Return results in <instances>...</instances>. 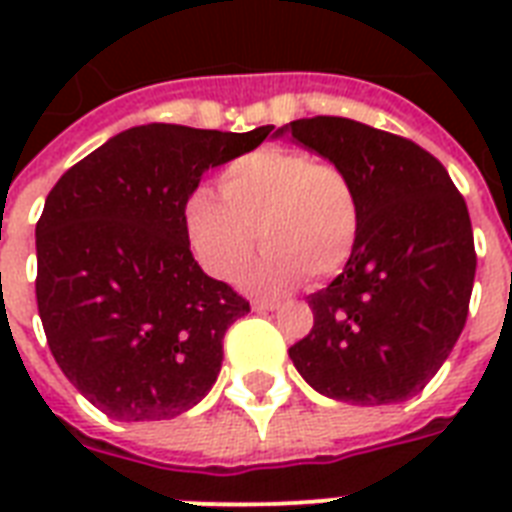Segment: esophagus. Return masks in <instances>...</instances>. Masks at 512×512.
<instances>
[{
    "label": "esophagus",
    "mask_w": 512,
    "mask_h": 512,
    "mask_svg": "<svg viewBox=\"0 0 512 512\" xmlns=\"http://www.w3.org/2000/svg\"><path fill=\"white\" fill-rule=\"evenodd\" d=\"M276 308H279V303H276V300H265V297H255V300H252V311H257V313L276 311Z\"/></svg>",
    "instance_id": "obj_1"
}]
</instances>
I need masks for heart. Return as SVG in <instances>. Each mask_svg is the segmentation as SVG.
<instances>
[{"label":"heart","mask_w":512,"mask_h":512,"mask_svg":"<svg viewBox=\"0 0 512 512\" xmlns=\"http://www.w3.org/2000/svg\"><path fill=\"white\" fill-rule=\"evenodd\" d=\"M220 199L193 191L183 220L193 255L215 279H239L255 252L263 255L247 273L260 292H281L305 279H327L348 263L361 228V204L353 177L308 151L265 146L241 154L217 175Z\"/></svg>","instance_id":"obj_1"}]
</instances>
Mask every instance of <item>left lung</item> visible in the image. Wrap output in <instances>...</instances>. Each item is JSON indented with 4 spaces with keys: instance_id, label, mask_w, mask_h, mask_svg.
<instances>
[{
    "instance_id": "obj_1",
    "label": "left lung",
    "mask_w": 512,
    "mask_h": 512,
    "mask_svg": "<svg viewBox=\"0 0 512 512\" xmlns=\"http://www.w3.org/2000/svg\"><path fill=\"white\" fill-rule=\"evenodd\" d=\"M284 130L348 172L361 204L348 265L308 297L313 329L289 358L321 396L406 401L441 369L468 319L476 244L465 199L444 164L409 138L342 116Z\"/></svg>"
}]
</instances>
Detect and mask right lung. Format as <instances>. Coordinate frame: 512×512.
I'll return each mask as SVG.
<instances>
[{"mask_svg":"<svg viewBox=\"0 0 512 512\" xmlns=\"http://www.w3.org/2000/svg\"><path fill=\"white\" fill-rule=\"evenodd\" d=\"M252 132L143 124L84 156L36 223V305L74 388L108 417L170 420L215 385L223 337L249 303L193 260L185 199Z\"/></svg>","mask_w":512,"mask_h":512,"instance_id":"add662e5","label":"right lung"}]
</instances>
